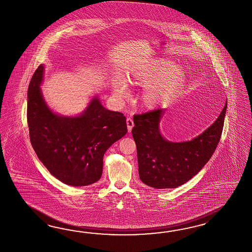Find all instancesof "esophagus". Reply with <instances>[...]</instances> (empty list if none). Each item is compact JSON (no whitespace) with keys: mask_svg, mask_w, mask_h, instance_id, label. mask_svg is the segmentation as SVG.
<instances>
[{"mask_svg":"<svg viewBox=\"0 0 252 252\" xmlns=\"http://www.w3.org/2000/svg\"><path fill=\"white\" fill-rule=\"evenodd\" d=\"M126 122H127V127H128V130H129V131H131L132 127L134 126V123H133L132 119H131V118H127Z\"/></svg>","mask_w":252,"mask_h":252,"instance_id":"esophagus-1","label":"esophagus"}]
</instances>
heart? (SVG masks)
<instances>
[{
    "label": "heart",
    "mask_w": 252,
    "mask_h": 252,
    "mask_svg": "<svg viewBox=\"0 0 252 252\" xmlns=\"http://www.w3.org/2000/svg\"><path fill=\"white\" fill-rule=\"evenodd\" d=\"M166 58H154L143 61L126 73L125 79L130 84L145 86L142 99L148 109H155L174 97L185 83L186 72ZM113 92L120 99L127 97L129 91L123 79L112 81Z\"/></svg>",
    "instance_id": "1"
}]
</instances>
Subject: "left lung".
Instances as JSON below:
<instances>
[{"label":"left lung","instance_id":"obj_1","mask_svg":"<svg viewBox=\"0 0 252 252\" xmlns=\"http://www.w3.org/2000/svg\"><path fill=\"white\" fill-rule=\"evenodd\" d=\"M226 103L209 128L187 142H169L161 136L159 123L164 109L134 115L131 134L142 183L165 189L180 187L193 178L209 161L220 142Z\"/></svg>","mask_w":252,"mask_h":252}]
</instances>
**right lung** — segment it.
<instances>
[{
    "label": "right lung",
    "mask_w": 252,
    "mask_h": 252,
    "mask_svg": "<svg viewBox=\"0 0 252 252\" xmlns=\"http://www.w3.org/2000/svg\"><path fill=\"white\" fill-rule=\"evenodd\" d=\"M44 65L33 73L27 92V123L32 148L50 174L65 185L84 187L102 174L103 156L127 133L126 118L95 96L78 116H61L45 103L40 86Z\"/></svg>",
    "instance_id": "1"
}]
</instances>
